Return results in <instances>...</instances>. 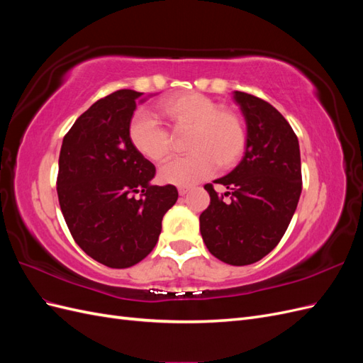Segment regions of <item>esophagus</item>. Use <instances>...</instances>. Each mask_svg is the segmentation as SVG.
<instances>
[{"label":"esophagus","mask_w":363,"mask_h":363,"mask_svg":"<svg viewBox=\"0 0 363 363\" xmlns=\"http://www.w3.org/2000/svg\"><path fill=\"white\" fill-rule=\"evenodd\" d=\"M189 191H191V188H188V186H180V188H179V194H180L182 196L188 194Z\"/></svg>","instance_id":"obj_1"}]
</instances>
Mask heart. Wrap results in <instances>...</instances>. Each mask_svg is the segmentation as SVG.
<instances>
[{
  "instance_id": "1",
  "label": "heart",
  "mask_w": 363,
  "mask_h": 363,
  "mask_svg": "<svg viewBox=\"0 0 363 363\" xmlns=\"http://www.w3.org/2000/svg\"><path fill=\"white\" fill-rule=\"evenodd\" d=\"M156 115L174 136L186 138L188 157L172 162L160 171V180L189 186L218 169H230L245 150V127L240 116L228 107L199 92H175L156 103ZM128 140L148 162L163 164L174 156V139L157 121L138 112L128 123Z\"/></svg>"
}]
</instances>
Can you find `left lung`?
Masks as SVG:
<instances>
[{
	"mask_svg": "<svg viewBox=\"0 0 363 363\" xmlns=\"http://www.w3.org/2000/svg\"><path fill=\"white\" fill-rule=\"evenodd\" d=\"M247 121L245 156L204 189L211 204L200 215V232L212 255L228 265H251L277 247L301 194L300 145L292 127L269 103L235 92ZM228 200H225V196Z\"/></svg>",
	"mask_w": 363,
	"mask_h": 363,
	"instance_id": "left-lung-1",
	"label": "left lung"
}]
</instances>
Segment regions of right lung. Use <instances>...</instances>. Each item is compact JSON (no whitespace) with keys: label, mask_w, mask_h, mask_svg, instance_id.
I'll return each mask as SVG.
<instances>
[{"label":"right lung","mask_w":363,"mask_h":363,"mask_svg":"<svg viewBox=\"0 0 363 363\" xmlns=\"http://www.w3.org/2000/svg\"><path fill=\"white\" fill-rule=\"evenodd\" d=\"M142 92L121 89L94 103L63 138L57 195L69 232L87 256L130 268L156 247L162 219L179 199L172 184H151L155 164L128 140Z\"/></svg>","instance_id":"1"}]
</instances>
